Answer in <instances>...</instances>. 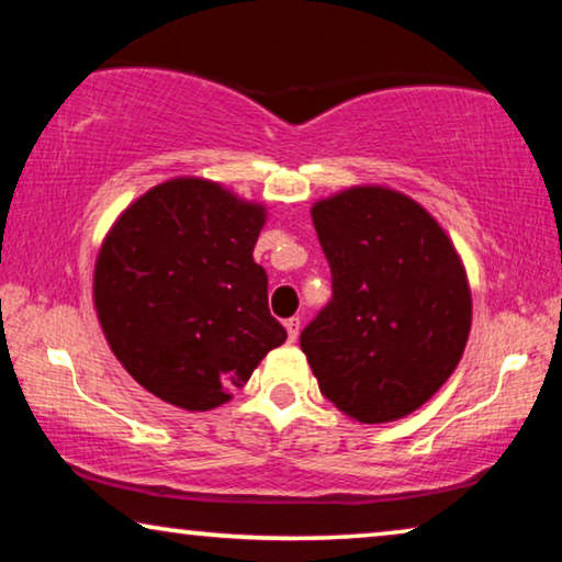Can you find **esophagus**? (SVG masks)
<instances>
[{
    "label": "esophagus",
    "mask_w": 562,
    "mask_h": 562,
    "mask_svg": "<svg viewBox=\"0 0 562 562\" xmlns=\"http://www.w3.org/2000/svg\"><path fill=\"white\" fill-rule=\"evenodd\" d=\"M283 325H286V333H289V340L294 342L296 337H299V329H302V319L299 317H291V319H286L283 322Z\"/></svg>",
    "instance_id": "esophagus-1"
}]
</instances>
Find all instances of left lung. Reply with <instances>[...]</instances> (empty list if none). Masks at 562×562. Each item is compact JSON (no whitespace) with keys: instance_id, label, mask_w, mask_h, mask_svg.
Segmentation results:
<instances>
[{"instance_id":"8db88e82","label":"left lung","mask_w":562,"mask_h":562,"mask_svg":"<svg viewBox=\"0 0 562 562\" xmlns=\"http://www.w3.org/2000/svg\"><path fill=\"white\" fill-rule=\"evenodd\" d=\"M333 299L304 327L319 391L381 425L419 409L456 371L471 291L442 227L409 196L358 187L312 206Z\"/></svg>"}]
</instances>
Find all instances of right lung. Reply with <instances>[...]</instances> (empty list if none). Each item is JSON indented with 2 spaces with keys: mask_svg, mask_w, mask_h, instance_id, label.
Segmentation results:
<instances>
[{
  "mask_svg": "<svg viewBox=\"0 0 562 562\" xmlns=\"http://www.w3.org/2000/svg\"><path fill=\"white\" fill-rule=\"evenodd\" d=\"M266 222L217 183L173 179L130 204L102 245L94 304L125 371L189 412L225 404L286 329L252 260Z\"/></svg>",
  "mask_w": 562,
  "mask_h": 562,
  "instance_id": "right-lung-1",
  "label": "right lung"
}]
</instances>
